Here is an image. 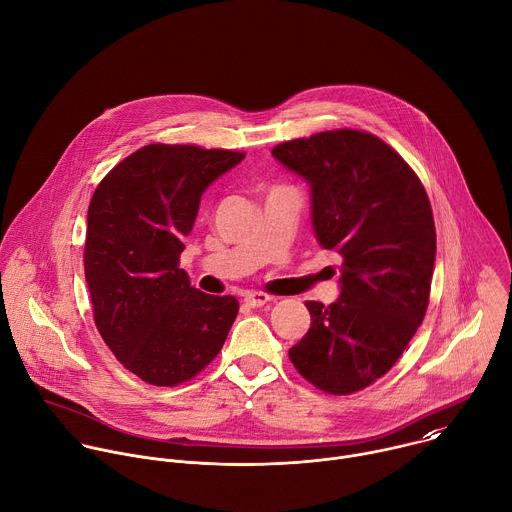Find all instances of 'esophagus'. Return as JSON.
<instances>
[{"label": "esophagus", "mask_w": 512, "mask_h": 512, "mask_svg": "<svg viewBox=\"0 0 512 512\" xmlns=\"http://www.w3.org/2000/svg\"><path fill=\"white\" fill-rule=\"evenodd\" d=\"M269 301H271V295H267L263 291H247L245 293V305H249V307H263Z\"/></svg>", "instance_id": "1"}]
</instances>
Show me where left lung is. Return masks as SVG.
<instances>
[{
    "mask_svg": "<svg viewBox=\"0 0 512 512\" xmlns=\"http://www.w3.org/2000/svg\"><path fill=\"white\" fill-rule=\"evenodd\" d=\"M271 154L307 181L315 239L344 259L342 293L327 307L305 303L311 327L289 360L325 394H354L398 362L426 315L436 259L428 195L370 132H317Z\"/></svg>",
    "mask_w": 512,
    "mask_h": 512,
    "instance_id": "1",
    "label": "left lung"
}]
</instances>
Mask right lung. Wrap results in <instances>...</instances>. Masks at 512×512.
I'll return each instance as SVG.
<instances>
[{
    "label": "right lung",
    "instance_id": "right-lung-1",
    "mask_svg": "<svg viewBox=\"0 0 512 512\" xmlns=\"http://www.w3.org/2000/svg\"><path fill=\"white\" fill-rule=\"evenodd\" d=\"M243 158L146 144L110 170L90 201L84 271L96 327L116 360L152 386L195 378L237 317L239 301L195 289L179 259L203 193Z\"/></svg>",
    "mask_w": 512,
    "mask_h": 512
}]
</instances>
